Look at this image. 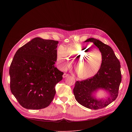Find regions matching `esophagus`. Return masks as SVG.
Listing matches in <instances>:
<instances>
[{"label": "esophagus", "mask_w": 132, "mask_h": 132, "mask_svg": "<svg viewBox=\"0 0 132 132\" xmlns=\"http://www.w3.org/2000/svg\"><path fill=\"white\" fill-rule=\"evenodd\" d=\"M68 76H69L68 74H66V73H64L63 74V78H65V77H68Z\"/></svg>", "instance_id": "1"}]
</instances>
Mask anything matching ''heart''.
Here are the masks:
<instances>
[{"label": "heart", "instance_id": "obj_1", "mask_svg": "<svg viewBox=\"0 0 132 132\" xmlns=\"http://www.w3.org/2000/svg\"><path fill=\"white\" fill-rule=\"evenodd\" d=\"M87 46H70L66 49L60 46L57 50V63L63 70L71 66L75 61L79 78L86 79L95 76L99 71L103 61L101 52L98 50L90 51Z\"/></svg>", "mask_w": 132, "mask_h": 132}]
</instances>
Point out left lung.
I'll return each mask as SVG.
<instances>
[{"instance_id":"1","label":"left lung","mask_w":132,"mask_h":132,"mask_svg":"<svg viewBox=\"0 0 132 132\" xmlns=\"http://www.w3.org/2000/svg\"><path fill=\"white\" fill-rule=\"evenodd\" d=\"M87 42H92L101 52L102 64L95 76L80 81H77L73 92L79 104L91 110H98L106 106L117 99L122 78L121 65L110 46L94 38L85 41ZM99 89L104 90L108 93L105 99L96 98L95 93Z\"/></svg>"}]
</instances>
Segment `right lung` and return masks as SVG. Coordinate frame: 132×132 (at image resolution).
<instances>
[{
    "instance_id": "add662e5",
    "label": "right lung",
    "mask_w": 132,
    "mask_h": 132,
    "mask_svg": "<svg viewBox=\"0 0 132 132\" xmlns=\"http://www.w3.org/2000/svg\"><path fill=\"white\" fill-rule=\"evenodd\" d=\"M59 42L35 37L16 52L9 68L10 90L27 109L48 106L63 72L54 66Z\"/></svg>"
}]
</instances>
